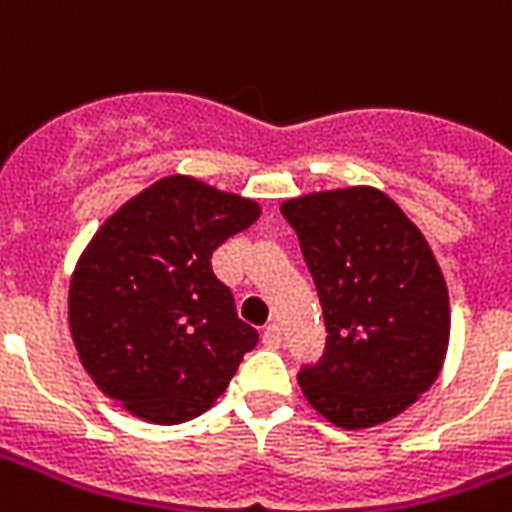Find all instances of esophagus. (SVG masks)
Returning <instances> with one entry per match:
<instances>
[{
  "mask_svg": "<svg viewBox=\"0 0 512 512\" xmlns=\"http://www.w3.org/2000/svg\"><path fill=\"white\" fill-rule=\"evenodd\" d=\"M263 345L266 348H282V326L279 323H268L263 329Z\"/></svg>",
  "mask_w": 512,
  "mask_h": 512,
  "instance_id": "obj_1",
  "label": "esophagus"
}]
</instances>
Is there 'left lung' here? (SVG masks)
Here are the masks:
<instances>
[{"label": "left lung", "instance_id": "left-lung-1", "mask_svg": "<svg viewBox=\"0 0 512 512\" xmlns=\"http://www.w3.org/2000/svg\"><path fill=\"white\" fill-rule=\"evenodd\" d=\"M299 233L326 351L299 373L307 403L343 430L384 425L439 378L450 293L428 238L376 186L310 191L282 205Z\"/></svg>", "mask_w": 512, "mask_h": 512}]
</instances>
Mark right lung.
<instances>
[{
    "mask_svg": "<svg viewBox=\"0 0 512 512\" xmlns=\"http://www.w3.org/2000/svg\"><path fill=\"white\" fill-rule=\"evenodd\" d=\"M260 213L255 200L178 172L123 202L82 249L68 288L73 345L128 414L153 425L200 417L257 345L211 255Z\"/></svg>",
    "mask_w": 512,
    "mask_h": 512,
    "instance_id": "add662e5",
    "label": "right lung"
}]
</instances>
